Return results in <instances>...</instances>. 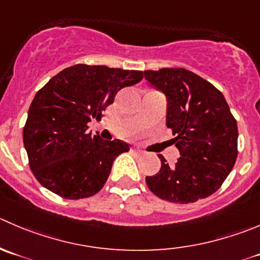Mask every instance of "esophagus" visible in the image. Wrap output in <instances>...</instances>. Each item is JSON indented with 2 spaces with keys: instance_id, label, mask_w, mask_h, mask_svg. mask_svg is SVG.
Masks as SVG:
<instances>
[{
  "instance_id": "1",
  "label": "esophagus",
  "mask_w": 260,
  "mask_h": 260,
  "mask_svg": "<svg viewBox=\"0 0 260 260\" xmlns=\"http://www.w3.org/2000/svg\"><path fill=\"white\" fill-rule=\"evenodd\" d=\"M132 151L136 153V155H143V151L140 150V148H137V147H133Z\"/></svg>"
}]
</instances>
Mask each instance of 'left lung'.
Wrapping results in <instances>:
<instances>
[{"label":"left lung","mask_w":260,"mask_h":260,"mask_svg":"<svg viewBox=\"0 0 260 260\" xmlns=\"http://www.w3.org/2000/svg\"><path fill=\"white\" fill-rule=\"evenodd\" d=\"M145 79L164 92L166 125L180 152L175 165L158 155L157 174L146 176L148 189L161 200L193 203L215 193L238 157V124L222 92L185 69L145 71Z\"/></svg>","instance_id":"1"}]
</instances>
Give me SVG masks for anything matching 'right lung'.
Segmentation results:
<instances>
[{
    "label": "right lung",
    "instance_id": "1",
    "mask_svg": "<svg viewBox=\"0 0 260 260\" xmlns=\"http://www.w3.org/2000/svg\"><path fill=\"white\" fill-rule=\"evenodd\" d=\"M142 79V71L75 64L37 92L22 141L30 169L44 188L66 200H80L104 186L115 157L129 145L92 137L87 123L102 119L117 92Z\"/></svg>",
    "mask_w": 260,
    "mask_h": 260
}]
</instances>
